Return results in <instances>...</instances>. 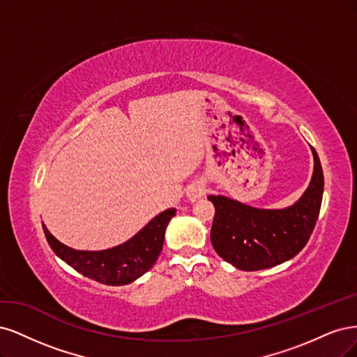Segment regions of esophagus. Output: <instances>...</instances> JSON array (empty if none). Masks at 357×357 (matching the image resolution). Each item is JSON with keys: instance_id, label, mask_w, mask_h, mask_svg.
Here are the masks:
<instances>
[{"instance_id": "obj_1", "label": "esophagus", "mask_w": 357, "mask_h": 357, "mask_svg": "<svg viewBox=\"0 0 357 357\" xmlns=\"http://www.w3.org/2000/svg\"><path fill=\"white\" fill-rule=\"evenodd\" d=\"M204 192H206V188L202 182H192L191 185L187 188V197L191 202H195L197 199L203 197Z\"/></svg>"}]
</instances>
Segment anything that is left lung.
I'll list each match as a JSON object with an SVG mask.
<instances>
[{"instance_id": "left-lung-1", "label": "left lung", "mask_w": 357, "mask_h": 357, "mask_svg": "<svg viewBox=\"0 0 357 357\" xmlns=\"http://www.w3.org/2000/svg\"><path fill=\"white\" fill-rule=\"evenodd\" d=\"M314 172L303 197L286 209H257L224 195H209L215 206L212 246L238 270L270 268L300 254L312 236L324 197V170L316 149Z\"/></svg>"}]
</instances>
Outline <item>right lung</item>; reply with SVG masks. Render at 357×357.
Instances as JSON below:
<instances>
[{
  "mask_svg": "<svg viewBox=\"0 0 357 357\" xmlns=\"http://www.w3.org/2000/svg\"><path fill=\"white\" fill-rule=\"evenodd\" d=\"M176 209H167L149 221L130 240L107 250H75L54 238L45 225L43 229L54 254L89 279L103 284H129L151 268L163 248L165 231Z\"/></svg>",
  "mask_w": 357,
  "mask_h": 357,
  "instance_id": "1",
  "label": "right lung"
}]
</instances>
